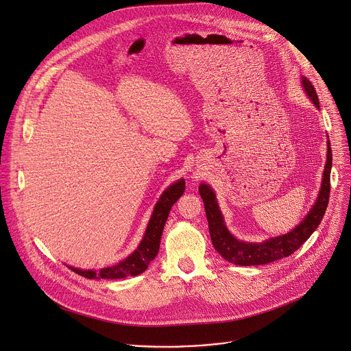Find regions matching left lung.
<instances>
[{
    "instance_id": "left-lung-1",
    "label": "left lung",
    "mask_w": 351,
    "mask_h": 351,
    "mask_svg": "<svg viewBox=\"0 0 351 351\" xmlns=\"http://www.w3.org/2000/svg\"><path fill=\"white\" fill-rule=\"evenodd\" d=\"M303 86L310 97V99L314 102L317 108H319L318 95L315 93V88L313 87L311 82L303 77ZM328 155H326V165L324 170V178L321 191L318 195V199L307 217L291 232L287 235H281L276 238H271L261 243H247L241 242L237 238H234L230 231L227 230L221 212L219 208V204L216 202V196L213 189L207 184L199 185V193L203 199L206 217L208 223V231L210 238H212L215 249L230 263L237 265H260V264H268L275 260H281L284 257L291 256L295 253L317 230L319 223L322 221V217L325 215V210L328 207L329 202V193H330V169H332V151L328 141Z\"/></svg>"
}]
</instances>
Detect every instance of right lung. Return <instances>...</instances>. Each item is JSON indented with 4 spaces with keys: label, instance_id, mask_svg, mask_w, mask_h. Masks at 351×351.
I'll return each instance as SVG.
<instances>
[{
    "label": "right lung",
    "instance_id": "right-lung-1",
    "mask_svg": "<svg viewBox=\"0 0 351 351\" xmlns=\"http://www.w3.org/2000/svg\"><path fill=\"white\" fill-rule=\"evenodd\" d=\"M185 191V181L180 180L176 184H173L170 188H167L163 195L160 196L159 202L155 206L154 215L151 217V221L148 224L145 237L143 242L139 243L138 249L131 253L125 260L120 261L119 264L113 267H106L102 269H79L75 267H70V269L75 271L76 274L88 278V279H120L124 276H135L138 274L144 272L149 263L156 257L160 246V238L165 228V224L167 221L169 213L171 210V206L178 200V197Z\"/></svg>",
    "mask_w": 351,
    "mask_h": 351
}]
</instances>
